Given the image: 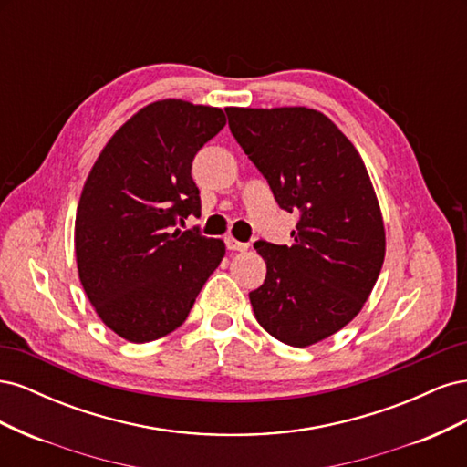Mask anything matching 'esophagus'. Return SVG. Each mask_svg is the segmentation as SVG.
<instances>
[{"label": "esophagus", "mask_w": 467, "mask_h": 467, "mask_svg": "<svg viewBox=\"0 0 467 467\" xmlns=\"http://www.w3.org/2000/svg\"><path fill=\"white\" fill-rule=\"evenodd\" d=\"M225 245H228L230 251H247L249 249V244H242L237 242V239H234L232 235L225 237Z\"/></svg>", "instance_id": "34e87169"}]
</instances>
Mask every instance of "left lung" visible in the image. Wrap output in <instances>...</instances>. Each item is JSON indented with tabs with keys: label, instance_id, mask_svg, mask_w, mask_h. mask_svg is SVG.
Listing matches in <instances>:
<instances>
[{
	"label": "left lung",
	"instance_id": "left-lung-1",
	"mask_svg": "<svg viewBox=\"0 0 467 467\" xmlns=\"http://www.w3.org/2000/svg\"><path fill=\"white\" fill-rule=\"evenodd\" d=\"M230 130L280 208L300 214L292 245L257 242L265 282L249 292L261 327L309 347L358 316L386 257L384 218L357 148L307 107H228Z\"/></svg>",
	"mask_w": 467,
	"mask_h": 467
}]
</instances>
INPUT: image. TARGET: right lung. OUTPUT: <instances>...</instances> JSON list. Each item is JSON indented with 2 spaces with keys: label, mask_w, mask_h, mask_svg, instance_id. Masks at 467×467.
I'll use <instances>...</instances> for the list:
<instances>
[{
  "label": "right lung",
  "mask_w": 467,
  "mask_h": 467,
  "mask_svg": "<svg viewBox=\"0 0 467 467\" xmlns=\"http://www.w3.org/2000/svg\"><path fill=\"white\" fill-rule=\"evenodd\" d=\"M225 124L218 107L163 99L140 109L99 153L76 214V261L97 316L130 343L185 323L225 255L222 239L173 230L201 216L196 151Z\"/></svg>",
  "instance_id": "add662e5"
}]
</instances>
